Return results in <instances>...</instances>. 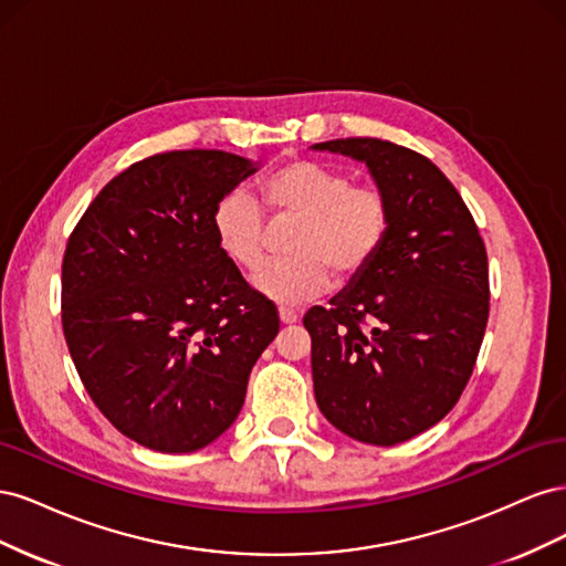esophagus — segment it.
<instances>
[{
	"label": "esophagus",
	"mask_w": 566,
	"mask_h": 566,
	"mask_svg": "<svg viewBox=\"0 0 566 566\" xmlns=\"http://www.w3.org/2000/svg\"><path fill=\"white\" fill-rule=\"evenodd\" d=\"M279 318L283 325H290V323H297L300 321V314L293 312V310H279Z\"/></svg>",
	"instance_id": "1"
}]
</instances>
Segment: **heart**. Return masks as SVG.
Returning a JSON list of instances; mask_svg holds the SVG:
<instances>
[{"label": "heart", "mask_w": 566, "mask_h": 566, "mask_svg": "<svg viewBox=\"0 0 566 566\" xmlns=\"http://www.w3.org/2000/svg\"><path fill=\"white\" fill-rule=\"evenodd\" d=\"M271 224L295 221L287 235L290 260L256 273V293L279 304H304L337 283H352L382 250L391 205L380 186L354 184L345 169L312 158H290L260 181ZM217 245L243 271H256L269 252L266 219L250 196L233 191L212 212Z\"/></svg>", "instance_id": "heart-1"}]
</instances>
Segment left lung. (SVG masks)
Here are the masks:
<instances>
[{"instance_id": "8db88e82", "label": "left lung", "mask_w": 566, "mask_h": 566, "mask_svg": "<svg viewBox=\"0 0 566 566\" xmlns=\"http://www.w3.org/2000/svg\"><path fill=\"white\" fill-rule=\"evenodd\" d=\"M361 160L389 198L382 250L331 310L304 314L321 413L347 437L394 447L458 403L489 321V260L447 175L370 136L314 146Z\"/></svg>"}]
</instances>
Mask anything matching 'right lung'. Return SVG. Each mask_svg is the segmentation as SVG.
Instances as JSON below:
<instances>
[{"mask_svg":"<svg viewBox=\"0 0 566 566\" xmlns=\"http://www.w3.org/2000/svg\"><path fill=\"white\" fill-rule=\"evenodd\" d=\"M252 172L227 150L158 153L101 188L67 238V349L96 408L146 449L191 453L224 434L281 328L212 229Z\"/></svg>","mask_w":566,"mask_h":566,"instance_id":"obj_1","label":"right lung"}]
</instances>
